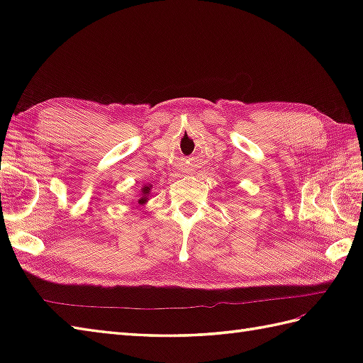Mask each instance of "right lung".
<instances>
[{
	"mask_svg": "<svg viewBox=\"0 0 363 363\" xmlns=\"http://www.w3.org/2000/svg\"><path fill=\"white\" fill-rule=\"evenodd\" d=\"M151 189H152V186H143L140 189V195H138V199H137L138 206H143V204L148 203V196L151 194Z\"/></svg>",
	"mask_w": 363,
	"mask_h": 363,
	"instance_id": "1",
	"label": "right lung"
}]
</instances>
